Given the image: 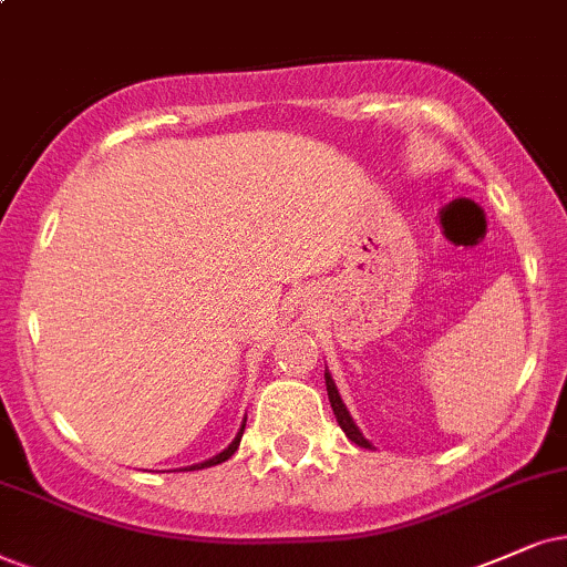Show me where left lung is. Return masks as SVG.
Instances as JSON below:
<instances>
[{
	"mask_svg": "<svg viewBox=\"0 0 567 567\" xmlns=\"http://www.w3.org/2000/svg\"><path fill=\"white\" fill-rule=\"evenodd\" d=\"M324 379H327V392H329V403H332V411H334V419H337V424H340V429H342V432H346V434H348V440H350V442L361 444V447H371V444H369V440H367V436H363L361 432H358V426L353 424V419H350L348 408H346V403H342L340 392H337V386H334V382H332V377H329V371H324Z\"/></svg>",
	"mask_w": 567,
	"mask_h": 567,
	"instance_id": "obj_1",
	"label": "left lung"
}]
</instances>
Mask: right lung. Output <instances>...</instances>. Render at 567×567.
<instances>
[{
  "instance_id": "add662e5",
  "label": "right lung",
  "mask_w": 567,
  "mask_h": 567,
  "mask_svg": "<svg viewBox=\"0 0 567 567\" xmlns=\"http://www.w3.org/2000/svg\"><path fill=\"white\" fill-rule=\"evenodd\" d=\"M243 429H246V424L240 426V432H238V436H235V440H233L230 447H227V450H221V453H219V455H214L212 461H204V463H198V465H190V471H198V468H209V465H219V463H225L227 457H233V455H235V450H238V444H240Z\"/></svg>"
}]
</instances>
